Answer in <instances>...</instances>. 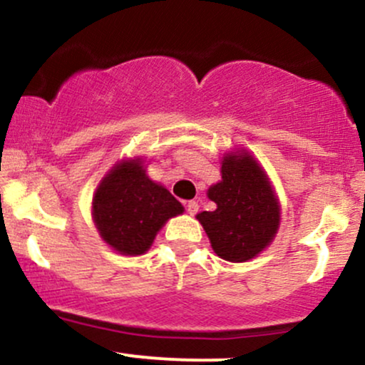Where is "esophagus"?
Segmentation results:
<instances>
[{
  "label": "esophagus",
  "instance_id": "1",
  "mask_svg": "<svg viewBox=\"0 0 365 365\" xmlns=\"http://www.w3.org/2000/svg\"><path fill=\"white\" fill-rule=\"evenodd\" d=\"M197 211H199V204L195 202V200H188L187 202V212L190 216H194V215H197Z\"/></svg>",
  "mask_w": 365,
  "mask_h": 365
}]
</instances>
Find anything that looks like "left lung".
Segmentation results:
<instances>
[{
    "instance_id": "left-lung-1",
    "label": "left lung",
    "mask_w": 365,
    "mask_h": 365,
    "mask_svg": "<svg viewBox=\"0 0 365 365\" xmlns=\"http://www.w3.org/2000/svg\"><path fill=\"white\" fill-rule=\"evenodd\" d=\"M215 211L197 220L212 250L230 262H245L273 242L279 226V202L269 178L247 150L230 153L221 163V182L209 187Z\"/></svg>"
}]
</instances>
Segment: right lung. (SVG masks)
<instances>
[{
    "mask_svg": "<svg viewBox=\"0 0 365 365\" xmlns=\"http://www.w3.org/2000/svg\"><path fill=\"white\" fill-rule=\"evenodd\" d=\"M182 212V204L145 175L140 158L113 166L92 199L99 235L125 255L144 254L163 225Z\"/></svg>",
    "mask_w": 365,
    "mask_h": 365,
    "instance_id": "obj_1",
    "label": "right lung"
}]
</instances>
